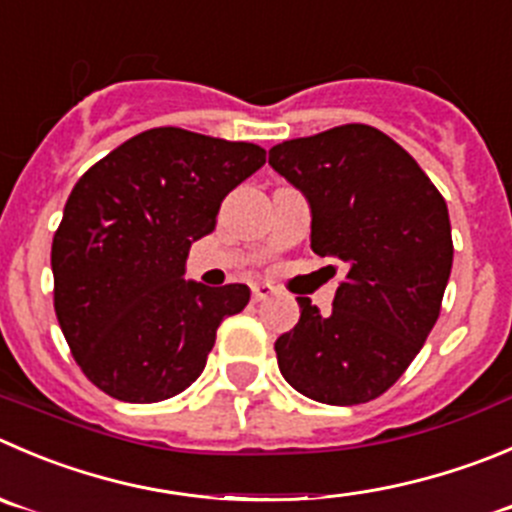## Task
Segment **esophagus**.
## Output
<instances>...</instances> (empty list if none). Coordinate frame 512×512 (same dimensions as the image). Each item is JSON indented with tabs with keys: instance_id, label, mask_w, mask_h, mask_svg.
Listing matches in <instances>:
<instances>
[{
	"instance_id": "1",
	"label": "esophagus",
	"mask_w": 512,
	"mask_h": 512,
	"mask_svg": "<svg viewBox=\"0 0 512 512\" xmlns=\"http://www.w3.org/2000/svg\"><path fill=\"white\" fill-rule=\"evenodd\" d=\"M271 294H274V286L264 284V281H259V284H253V286H251L253 301H264V299H269Z\"/></svg>"
}]
</instances>
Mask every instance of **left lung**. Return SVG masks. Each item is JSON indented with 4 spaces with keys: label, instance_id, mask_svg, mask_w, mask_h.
Returning <instances> with one entry per match:
<instances>
[{
    "label": "left lung",
    "instance_id": "obj_1",
    "mask_svg": "<svg viewBox=\"0 0 512 512\" xmlns=\"http://www.w3.org/2000/svg\"><path fill=\"white\" fill-rule=\"evenodd\" d=\"M311 206V248L347 264L329 314L299 296L276 339L286 382L324 405H362L397 382L430 337L452 269L447 203L402 145L349 123L269 150Z\"/></svg>",
    "mask_w": 512,
    "mask_h": 512
}]
</instances>
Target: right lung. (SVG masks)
Returning a JSON list of instances; mask_svg holds the SVG:
<instances>
[{
	"instance_id": "right-lung-1",
	"label": "right lung",
	"mask_w": 512,
	"mask_h": 512,
	"mask_svg": "<svg viewBox=\"0 0 512 512\" xmlns=\"http://www.w3.org/2000/svg\"><path fill=\"white\" fill-rule=\"evenodd\" d=\"M264 163L253 143L153 128L77 180L52 238L55 314L97 389L148 405L201 377L218 324L251 291L186 281L188 251L213 233L223 198Z\"/></svg>"
}]
</instances>
